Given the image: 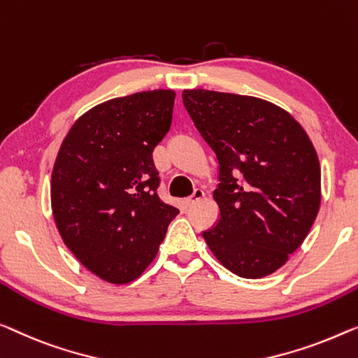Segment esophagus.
<instances>
[{
	"instance_id": "34e87169",
	"label": "esophagus",
	"mask_w": 358,
	"mask_h": 358,
	"mask_svg": "<svg viewBox=\"0 0 358 358\" xmlns=\"http://www.w3.org/2000/svg\"><path fill=\"white\" fill-rule=\"evenodd\" d=\"M202 197H204V191H202V189H194V193L191 194L189 197H186V199L183 201V204H185V207H191V206H194L197 201H201Z\"/></svg>"
}]
</instances>
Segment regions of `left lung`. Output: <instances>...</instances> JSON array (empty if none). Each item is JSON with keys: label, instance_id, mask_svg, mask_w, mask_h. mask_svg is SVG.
I'll return each mask as SVG.
<instances>
[{"label": "left lung", "instance_id": "1", "mask_svg": "<svg viewBox=\"0 0 358 358\" xmlns=\"http://www.w3.org/2000/svg\"><path fill=\"white\" fill-rule=\"evenodd\" d=\"M181 98L218 161L220 217L202 233L207 246L241 278L273 273L320 209L322 172L310 138L289 112L254 96L185 90Z\"/></svg>", "mask_w": 358, "mask_h": 358}]
</instances>
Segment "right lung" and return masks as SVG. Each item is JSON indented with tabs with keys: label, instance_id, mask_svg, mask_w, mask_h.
<instances>
[{
	"label": "right lung",
	"instance_id": "add662e5",
	"mask_svg": "<svg viewBox=\"0 0 358 358\" xmlns=\"http://www.w3.org/2000/svg\"><path fill=\"white\" fill-rule=\"evenodd\" d=\"M175 92L114 98L80 117L64 138L51 177L56 227L80 264L125 285L156 257L180 212L157 196L152 151L172 124Z\"/></svg>",
	"mask_w": 358,
	"mask_h": 358
}]
</instances>
